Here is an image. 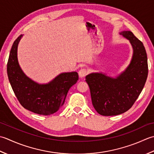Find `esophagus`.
Listing matches in <instances>:
<instances>
[{
    "label": "esophagus",
    "instance_id": "1",
    "mask_svg": "<svg viewBox=\"0 0 154 154\" xmlns=\"http://www.w3.org/2000/svg\"><path fill=\"white\" fill-rule=\"evenodd\" d=\"M87 73V71L85 68H82L78 72V75H79L80 78H83L86 76V74Z\"/></svg>",
    "mask_w": 154,
    "mask_h": 154
}]
</instances>
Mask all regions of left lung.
<instances>
[{
  "label": "left lung",
  "instance_id": "1",
  "mask_svg": "<svg viewBox=\"0 0 154 154\" xmlns=\"http://www.w3.org/2000/svg\"><path fill=\"white\" fill-rule=\"evenodd\" d=\"M120 35L129 40L133 54L129 65L114 78L103 72L86 76L94 108L100 115L116 116L128 111L142 92L148 74L147 58L143 43L131 31Z\"/></svg>",
  "mask_w": 154,
  "mask_h": 154
}]
</instances>
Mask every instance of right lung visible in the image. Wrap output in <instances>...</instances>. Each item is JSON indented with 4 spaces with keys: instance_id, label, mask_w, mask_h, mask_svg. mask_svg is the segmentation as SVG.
<instances>
[{
    "instance_id": "right-lung-1",
    "label": "right lung",
    "mask_w": 154,
    "mask_h": 154,
    "mask_svg": "<svg viewBox=\"0 0 154 154\" xmlns=\"http://www.w3.org/2000/svg\"><path fill=\"white\" fill-rule=\"evenodd\" d=\"M18 36L11 50L7 63L9 82L23 107L35 114L48 116L58 112L64 103L69 89L77 82L76 72H62L46 84H39L27 76L18 60Z\"/></svg>"
}]
</instances>
